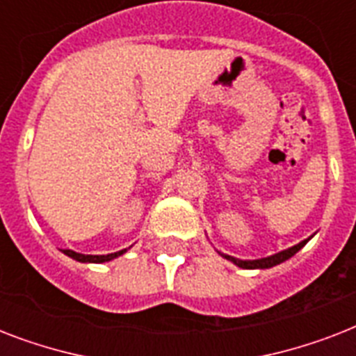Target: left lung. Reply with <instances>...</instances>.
Returning a JSON list of instances; mask_svg holds the SVG:
<instances>
[{"label": "left lung", "mask_w": 356, "mask_h": 356, "mask_svg": "<svg viewBox=\"0 0 356 356\" xmlns=\"http://www.w3.org/2000/svg\"><path fill=\"white\" fill-rule=\"evenodd\" d=\"M312 236H314V234H312ZM312 236L305 238V240H301V242L296 243V245H292V248L282 249V251H279V253L270 254V257H264V259L243 260V259H236V257H231V254H227V253H222V251H218V249L216 251H218V254H222L223 259H227L229 262H233L234 266L242 268V270H268V268H273V266L281 264V262H284V260L292 259L293 254L298 253L299 249L307 245V242H309Z\"/></svg>", "instance_id": "8db88e82"}]
</instances>
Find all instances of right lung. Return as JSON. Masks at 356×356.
<instances>
[{
	"mask_svg": "<svg viewBox=\"0 0 356 356\" xmlns=\"http://www.w3.org/2000/svg\"><path fill=\"white\" fill-rule=\"evenodd\" d=\"M64 254H68L70 259L77 260V262H88V264H102V262H111V260L118 259L123 253H127V249H122V251H116V253L108 254H83L77 253V251H72V249H63Z\"/></svg>",
	"mask_w": 356,
	"mask_h": 356,
	"instance_id": "add662e5",
	"label": "right lung"
}]
</instances>
